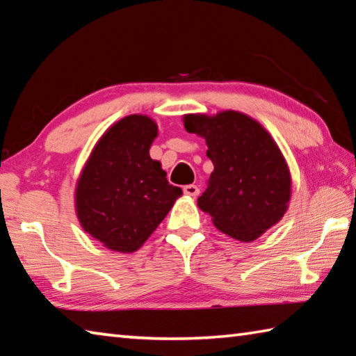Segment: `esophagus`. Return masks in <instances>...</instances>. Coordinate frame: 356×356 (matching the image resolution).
<instances>
[{
    "label": "esophagus",
    "mask_w": 356,
    "mask_h": 356,
    "mask_svg": "<svg viewBox=\"0 0 356 356\" xmlns=\"http://www.w3.org/2000/svg\"><path fill=\"white\" fill-rule=\"evenodd\" d=\"M184 193L186 195H190V197H197L200 190L197 185H186V186H184Z\"/></svg>",
    "instance_id": "obj_1"
}]
</instances>
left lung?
<instances>
[{"instance_id": "obj_1", "label": "left lung", "mask_w": 356, "mask_h": 356, "mask_svg": "<svg viewBox=\"0 0 356 356\" xmlns=\"http://www.w3.org/2000/svg\"><path fill=\"white\" fill-rule=\"evenodd\" d=\"M188 133L207 142L214 171L197 207L238 241L261 237L286 214L292 177L282 149L259 120L236 110L182 116Z\"/></svg>"}]
</instances>
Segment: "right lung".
Listing matches in <instances>:
<instances>
[{
  "instance_id": "add662e5",
  "label": "right lung",
  "mask_w": 356,
  "mask_h": 356,
  "mask_svg": "<svg viewBox=\"0 0 356 356\" xmlns=\"http://www.w3.org/2000/svg\"><path fill=\"white\" fill-rule=\"evenodd\" d=\"M157 134V124L147 115L119 119L97 139L79 172L78 220L110 251H138L182 195L168 184L162 163L149 157Z\"/></svg>"
}]
</instances>
